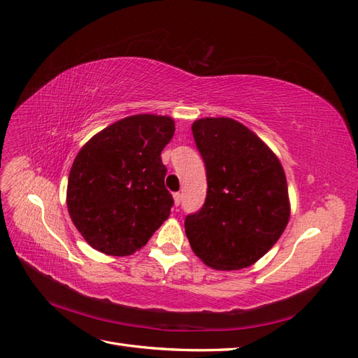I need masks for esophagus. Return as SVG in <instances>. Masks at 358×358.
Here are the masks:
<instances>
[{"label": "esophagus", "mask_w": 358, "mask_h": 358, "mask_svg": "<svg viewBox=\"0 0 358 358\" xmlns=\"http://www.w3.org/2000/svg\"><path fill=\"white\" fill-rule=\"evenodd\" d=\"M180 203H181V194L175 192L173 194V204H175V206H180Z\"/></svg>", "instance_id": "34e87169"}]
</instances>
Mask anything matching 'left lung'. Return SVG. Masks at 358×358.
Here are the masks:
<instances>
[{
  "label": "left lung",
  "instance_id": "8db88e82",
  "mask_svg": "<svg viewBox=\"0 0 358 358\" xmlns=\"http://www.w3.org/2000/svg\"><path fill=\"white\" fill-rule=\"evenodd\" d=\"M194 140L206 164L208 195L186 217L194 254L209 268H249L285 232L291 203L278 157L260 136L232 118H200Z\"/></svg>",
  "mask_w": 358,
  "mask_h": 358
}]
</instances>
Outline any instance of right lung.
Returning a JSON list of instances; mask_svg holds the SVG:
<instances>
[{"label":"right lung","mask_w":358,"mask_h":358,"mask_svg":"<svg viewBox=\"0 0 358 358\" xmlns=\"http://www.w3.org/2000/svg\"><path fill=\"white\" fill-rule=\"evenodd\" d=\"M173 132L171 117L138 113L95 134L75 157L67 210L94 249L132 255L171 215L162 150Z\"/></svg>","instance_id":"add662e5"}]
</instances>
